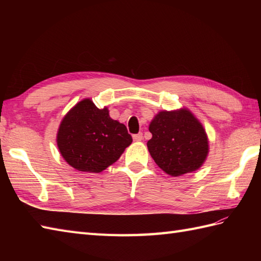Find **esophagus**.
<instances>
[{"instance_id": "obj_1", "label": "esophagus", "mask_w": 261, "mask_h": 261, "mask_svg": "<svg viewBox=\"0 0 261 261\" xmlns=\"http://www.w3.org/2000/svg\"><path fill=\"white\" fill-rule=\"evenodd\" d=\"M143 139L142 134H138V135H134V140L135 141H141Z\"/></svg>"}]
</instances>
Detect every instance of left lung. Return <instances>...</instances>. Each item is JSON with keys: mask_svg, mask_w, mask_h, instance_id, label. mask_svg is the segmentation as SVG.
<instances>
[{"mask_svg": "<svg viewBox=\"0 0 261 261\" xmlns=\"http://www.w3.org/2000/svg\"><path fill=\"white\" fill-rule=\"evenodd\" d=\"M147 142L152 159L165 173L180 176L197 170L208 153V140L201 122L187 109L160 111L149 124Z\"/></svg>", "mask_w": 261, "mask_h": 261, "instance_id": "left-lung-1", "label": "left lung"}]
</instances>
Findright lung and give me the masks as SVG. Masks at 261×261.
I'll return each mask as SVG.
<instances>
[{
  "label": "right lung",
  "mask_w": 261,
  "mask_h": 261,
  "mask_svg": "<svg viewBox=\"0 0 261 261\" xmlns=\"http://www.w3.org/2000/svg\"><path fill=\"white\" fill-rule=\"evenodd\" d=\"M132 142L126 126L110 118L108 108L98 109L90 98L77 103L60 122L57 146L71 167L101 173L115 163Z\"/></svg>",
  "instance_id": "obj_1"
}]
</instances>
